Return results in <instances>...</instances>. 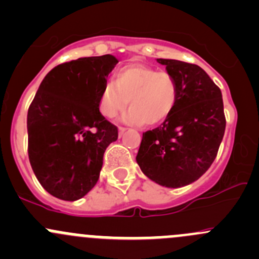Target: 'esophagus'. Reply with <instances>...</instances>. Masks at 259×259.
Instances as JSON below:
<instances>
[{
	"label": "esophagus",
	"mask_w": 259,
	"mask_h": 259,
	"mask_svg": "<svg viewBox=\"0 0 259 259\" xmlns=\"http://www.w3.org/2000/svg\"><path fill=\"white\" fill-rule=\"evenodd\" d=\"M125 132H126V127H122V126H120V127H119V137H121V135L124 134Z\"/></svg>",
	"instance_id": "esophagus-1"
}]
</instances>
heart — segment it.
I'll return each mask as SVG.
<instances>
[{
	"instance_id": "obj_1",
	"label": "heart",
	"mask_w": 259,
	"mask_h": 259,
	"mask_svg": "<svg viewBox=\"0 0 259 259\" xmlns=\"http://www.w3.org/2000/svg\"><path fill=\"white\" fill-rule=\"evenodd\" d=\"M129 109L124 120L130 124L158 125L173 111L177 83L165 71H156L143 64H129L115 74L114 82H106L99 95V110L105 117L116 116Z\"/></svg>"
}]
</instances>
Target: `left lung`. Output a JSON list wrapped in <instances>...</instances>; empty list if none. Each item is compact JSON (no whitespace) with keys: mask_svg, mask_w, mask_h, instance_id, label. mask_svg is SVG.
Returning <instances> with one entry per match:
<instances>
[{"mask_svg":"<svg viewBox=\"0 0 259 259\" xmlns=\"http://www.w3.org/2000/svg\"><path fill=\"white\" fill-rule=\"evenodd\" d=\"M177 83L173 111L159 127L143 134L137 163L166 188L192 184L209 169L226 130L221 89L198 65L158 59Z\"/></svg>","mask_w":259,"mask_h":259,"instance_id":"left-lung-1","label":"left lung"}]
</instances>
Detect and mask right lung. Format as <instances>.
Instances as JSON below:
<instances>
[{"label":"right lung","mask_w":259,"mask_h":259,"mask_svg":"<svg viewBox=\"0 0 259 259\" xmlns=\"http://www.w3.org/2000/svg\"><path fill=\"white\" fill-rule=\"evenodd\" d=\"M113 55L57 65L28 108V159L40 184L62 200L80 199L100 177L117 127L99 110V95L115 65Z\"/></svg>","instance_id":"right-lung-1"}]
</instances>
